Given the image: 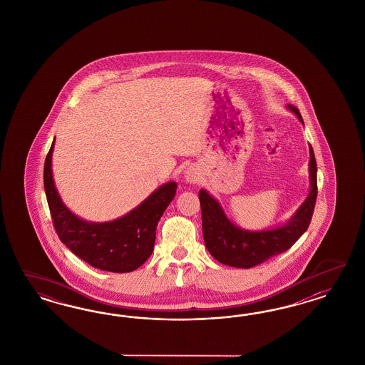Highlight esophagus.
I'll use <instances>...</instances> for the list:
<instances>
[{
	"mask_svg": "<svg viewBox=\"0 0 365 365\" xmlns=\"http://www.w3.org/2000/svg\"><path fill=\"white\" fill-rule=\"evenodd\" d=\"M199 177H200V174H199L198 168L192 166L186 168V171H185L186 182H188V183H197L199 180Z\"/></svg>",
	"mask_w": 365,
	"mask_h": 365,
	"instance_id": "obj_1",
	"label": "esophagus"
}]
</instances>
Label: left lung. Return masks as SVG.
Instances as JSON below:
<instances>
[{
    "mask_svg": "<svg viewBox=\"0 0 365 365\" xmlns=\"http://www.w3.org/2000/svg\"><path fill=\"white\" fill-rule=\"evenodd\" d=\"M299 122V110L287 104ZM309 194L296 212L285 223L265 230L250 232L232 223L221 203L205 188L199 190L202 210V230L206 249L223 265L249 269L265 262L273 255H279L307 232L309 226L316 198H317V165L312 145H309Z\"/></svg>",
    "mask_w": 365,
    "mask_h": 365,
    "instance_id": "left-lung-1",
    "label": "left lung"
}]
</instances>
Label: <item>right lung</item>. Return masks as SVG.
Segmentation results:
<instances>
[{"instance_id":"obj_1","label":"right lung","mask_w":365,"mask_h":365,"mask_svg":"<svg viewBox=\"0 0 365 365\" xmlns=\"http://www.w3.org/2000/svg\"><path fill=\"white\" fill-rule=\"evenodd\" d=\"M55 140L46 155L44 188L56 232L66 247L93 267L112 273H128L153 255L158 222L177 194V182H167L120 218L89 222L64 205L52 173Z\"/></svg>"}]
</instances>
